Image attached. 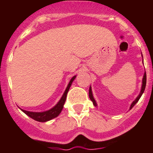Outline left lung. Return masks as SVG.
<instances>
[{"mask_svg": "<svg viewBox=\"0 0 153 153\" xmlns=\"http://www.w3.org/2000/svg\"><path fill=\"white\" fill-rule=\"evenodd\" d=\"M143 56V55H142ZM146 74H144V75H143V84H142V88H141V91H140V95L138 96L137 97H136V99L133 102H132V104H131V106H130V108L129 109H132L133 106L136 105V102L139 101V100L140 99V97H141V96L143 95V92H144V90H145V88H146ZM89 97H90V99L91 100V101L93 102V105L95 106H97V102H96L95 100H94V98H93V93H92V90H91V86L90 87V90H89Z\"/></svg>", "mask_w": 153, "mask_h": 153, "instance_id": "obj_1", "label": "left lung"}]
</instances>
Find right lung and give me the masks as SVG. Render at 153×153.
<instances>
[{
    "label": "right lung",
    "mask_w": 153,
    "mask_h": 153,
    "mask_svg": "<svg viewBox=\"0 0 153 153\" xmlns=\"http://www.w3.org/2000/svg\"><path fill=\"white\" fill-rule=\"evenodd\" d=\"M76 76H74L71 78V79L69 82V84L67 86V89L63 93V96H62L61 99L60 100V101L57 102L56 106H53L52 109L47 110V111L44 112H30L27 111V110H24V109H21L23 112H24L25 114H27L28 117H30V118H32L33 120H36V121H38V122H47V121H49L51 120L52 119L55 118V117H58L59 114L61 113L62 109L63 108V105L65 103V101H66V99H67V93H68L69 90H70V87L71 86L73 81L74 80V79L76 78Z\"/></svg>",
    "instance_id": "1"
}]
</instances>
